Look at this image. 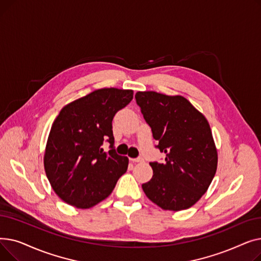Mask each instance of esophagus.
Wrapping results in <instances>:
<instances>
[{
    "mask_svg": "<svg viewBox=\"0 0 261 261\" xmlns=\"http://www.w3.org/2000/svg\"><path fill=\"white\" fill-rule=\"evenodd\" d=\"M130 161L133 162V163H141V162L144 161V159L143 158H136V159H130Z\"/></svg>",
    "mask_w": 261,
    "mask_h": 261,
    "instance_id": "1",
    "label": "esophagus"
}]
</instances>
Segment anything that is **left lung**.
I'll return each instance as SVG.
<instances>
[{"mask_svg": "<svg viewBox=\"0 0 261 261\" xmlns=\"http://www.w3.org/2000/svg\"><path fill=\"white\" fill-rule=\"evenodd\" d=\"M135 99L166 155L163 163H150L153 175L142 185L144 193L165 211L187 210L206 193L216 174L218 152L210 123L181 95L145 91Z\"/></svg>", "mask_w": 261, "mask_h": 261, "instance_id": "left-lung-1", "label": "left lung"}]
</instances>
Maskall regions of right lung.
<instances>
[{"label": "right lung", "instance_id": "add662e5", "mask_svg": "<svg viewBox=\"0 0 261 261\" xmlns=\"http://www.w3.org/2000/svg\"><path fill=\"white\" fill-rule=\"evenodd\" d=\"M133 98L132 90L103 88L64 106L54 120L44 151L51 188L76 208L95 206L113 191L129 159L116 154L112 120ZM105 138L112 150L100 147Z\"/></svg>", "mask_w": 261, "mask_h": 261}]
</instances>
